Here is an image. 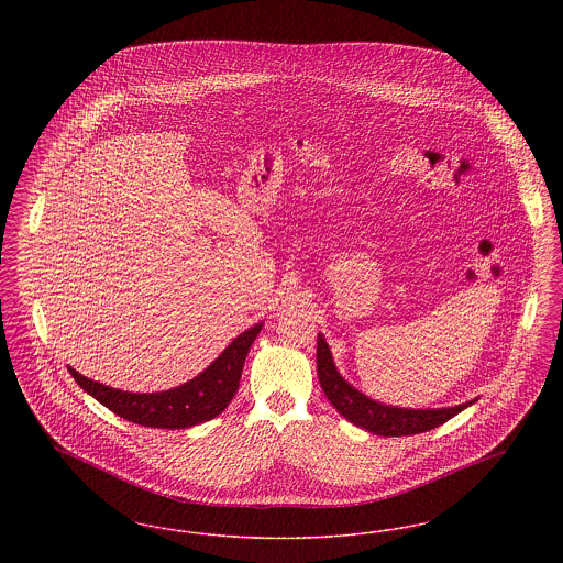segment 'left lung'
I'll list each match as a JSON object with an SVG mask.
<instances>
[{
	"instance_id": "obj_1",
	"label": "left lung",
	"mask_w": 563,
	"mask_h": 563,
	"mask_svg": "<svg viewBox=\"0 0 563 563\" xmlns=\"http://www.w3.org/2000/svg\"><path fill=\"white\" fill-rule=\"evenodd\" d=\"M317 369H319L321 388L331 405L352 424L382 437H405V434H418V432L437 429L445 424L450 418H454L455 413L473 405L471 401L455 405V407H443V409H402V407H390L384 402L372 401L369 397L352 388L349 382L338 374L331 358V350L322 335H319V342H317Z\"/></svg>"
}]
</instances>
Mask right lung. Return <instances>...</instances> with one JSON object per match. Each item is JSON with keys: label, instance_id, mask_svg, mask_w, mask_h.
Returning <instances> with one entry per match:
<instances>
[{"label": "right lung", "instance_id": "add662e5", "mask_svg": "<svg viewBox=\"0 0 563 563\" xmlns=\"http://www.w3.org/2000/svg\"><path fill=\"white\" fill-rule=\"evenodd\" d=\"M260 331L262 322L241 333L198 377L166 393H124L92 382L71 367L69 374L90 397L133 424L150 429H189L213 420L234 399L241 384L244 358Z\"/></svg>", "mask_w": 563, "mask_h": 563}]
</instances>
